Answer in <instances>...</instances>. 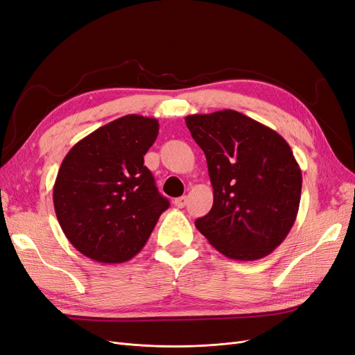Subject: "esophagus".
Returning <instances> with one entry per match:
<instances>
[{"label":"esophagus","instance_id":"obj_1","mask_svg":"<svg viewBox=\"0 0 355 355\" xmlns=\"http://www.w3.org/2000/svg\"><path fill=\"white\" fill-rule=\"evenodd\" d=\"M187 197L185 196H182V197H178V198H175V206L178 207V209H182V207H185V204H187Z\"/></svg>","mask_w":355,"mask_h":355}]
</instances>
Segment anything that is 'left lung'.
I'll return each instance as SVG.
<instances>
[{"mask_svg":"<svg viewBox=\"0 0 355 355\" xmlns=\"http://www.w3.org/2000/svg\"><path fill=\"white\" fill-rule=\"evenodd\" d=\"M204 151L211 210L197 230L223 256L256 261L270 254L297 216L302 171L284 137L232 110L185 118Z\"/></svg>","mask_w":355,"mask_h":355,"instance_id":"obj_1","label":"left lung"}]
</instances>
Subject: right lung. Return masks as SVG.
<instances>
[{
	"mask_svg": "<svg viewBox=\"0 0 355 355\" xmlns=\"http://www.w3.org/2000/svg\"><path fill=\"white\" fill-rule=\"evenodd\" d=\"M158 128L155 118L124 115L81 139L63 158L53 204L63 234L89 259L130 261L168 207L144 166Z\"/></svg>",
	"mask_w": 355,
	"mask_h": 355,
	"instance_id": "add662e5",
	"label": "right lung"
}]
</instances>
